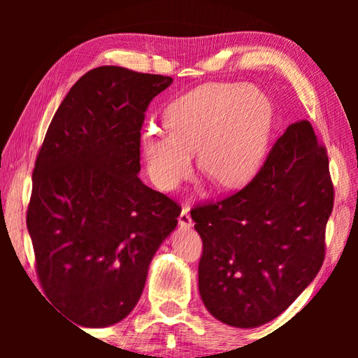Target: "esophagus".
Returning a JSON list of instances; mask_svg holds the SVG:
<instances>
[{"instance_id":"1","label":"esophagus","mask_w":358,"mask_h":358,"mask_svg":"<svg viewBox=\"0 0 358 358\" xmlns=\"http://www.w3.org/2000/svg\"><path fill=\"white\" fill-rule=\"evenodd\" d=\"M178 224L181 227H185V229H189L191 226H192V220H191V215H189V208L185 207L181 208V213H180V216H178Z\"/></svg>"}]
</instances>
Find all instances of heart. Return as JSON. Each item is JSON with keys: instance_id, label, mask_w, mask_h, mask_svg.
<instances>
[{"instance_id": "obj_1", "label": "heart", "mask_w": 358, "mask_h": 358, "mask_svg": "<svg viewBox=\"0 0 358 358\" xmlns=\"http://www.w3.org/2000/svg\"><path fill=\"white\" fill-rule=\"evenodd\" d=\"M169 129L148 124L142 150L151 180L171 191L189 177L194 151L202 171L222 187L250 180L264 161L273 107L246 83H207L166 108Z\"/></svg>"}]
</instances>
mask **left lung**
<instances>
[{"label":"left lung","instance_id":"left-lung-1","mask_svg":"<svg viewBox=\"0 0 358 358\" xmlns=\"http://www.w3.org/2000/svg\"><path fill=\"white\" fill-rule=\"evenodd\" d=\"M329 156L310 121L290 124L243 189L191 210L203 251L199 292L221 322L252 329L319 273L333 210Z\"/></svg>","mask_w":358,"mask_h":358}]
</instances>
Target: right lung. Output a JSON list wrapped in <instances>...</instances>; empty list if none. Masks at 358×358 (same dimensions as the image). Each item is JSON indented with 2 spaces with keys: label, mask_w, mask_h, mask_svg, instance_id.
<instances>
[{
  "label": "right lung",
  "mask_w": 358,
  "mask_h": 358,
  "mask_svg": "<svg viewBox=\"0 0 358 358\" xmlns=\"http://www.w3.org/2000/svg\"><path fill=\"white\" fill-rule=\"evenodd\" d=\"M172 77L118 66L88 71L66 94L36 157L27 227L44 294L82 327L134 310L180 205L145 186L141 129Z\"/></svg>",
  "instance_id": "1"
}]
</instances>
